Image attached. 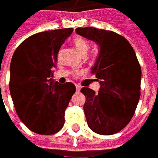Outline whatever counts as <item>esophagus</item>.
Returning a JSON list of instances; mask_svg holds the SVG:
<instances>
[{
  "instance_id": "esophagus-1",
  "label": "esophagus",
  "mask_w": 158,
  "mask_h": 158,
  "mask_svg": "<svg viewBox=\"0 0 158 158\" xmlns=\"http://www.w3.org/2000/svg\"><path fill=\"white\" fill-rule=\"evenodd\" d=\"M80 89H81V86L79 85H76V90H77V91H79Z\"/></svg>"
}]
</instances>
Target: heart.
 <instances>
[{"label":"heart","mask_w":158,"mask_h":158,"mask_svg":"<svg viewBox=\"0 0 158 158\" xmlns=\"http://www.w3.org/2000/svg\"><path fill=\"white\" fill-rule=\"evenodd\" d=\"M73 43L75 45V48L77 49V51L79 52L80 55L83 56L87 54V52L89 51V45L85 40L82 39V38H77L74 40Z\"/></svg>","instance_id":"b5f03b06"}]
</instances>
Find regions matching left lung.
I'll list each match as a JSON object with an SVG mask.
<instances>
[{
  "label": "left lung",
  "instance_id": "8db88e82",
  "mask_svg": "<svg viewBox=\"0 0 158 158\" xmlns=\"http://www.w3.org/2000/svg\"><path fill=\"white\" fill-rule=\"evenodd\" d=\"M76 33L99 46L91 68L100 83L97 93L88 87L84 111L89 129L110 135L122 130L132 118L140 96L141 69L127 40L113 31L92 27L77 28Z\"/></svg>",
  "mask_w": 158,
  "mask_h": 158
}]
</instances>
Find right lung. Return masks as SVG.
Returning a JSON list of instances; mask_svg holds the SVG:
<instances>
[{
	"label": "right lung",
	"mask_w": 158,
	"mask_h": 158,
	"mask_svg": "<svg viewBox=\"0 0 158 158\" xmlns=\"http://www.w3.org/2000/svg\"><path fill=\"white\" fill-rule=\"evenodd\" d=\"M73 29L40 32L19 45L10 65L9 89L19 118L31 131L53 135L64 125V113L76 87L51 78L57 55Z\"/></svg>",
	"instance_id": "add662e5"
}]
</instances>
